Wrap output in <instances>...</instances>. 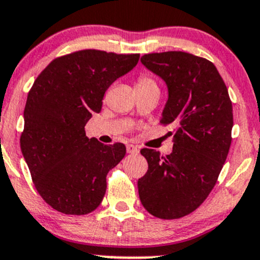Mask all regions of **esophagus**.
Masks as SVG:
<instances>
[{
  "label": "esophagus",
  "instance_id": "1",
  "mask_svg": "<svg viewBox=\"0 0 260 260\" xmlns=\"http://www.w3.org/2000/svg\"><path fill=\"white\" fill-rule=\"evenodd\" d=\"M126 151L129 152V153H138L139 152V147L135 146V145L129 144L126 146Z\"/></svg>",
  "mask_w": 260,
  "mask_h": 260
}]
</instances>
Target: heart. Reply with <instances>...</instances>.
<instances>
[{
	"label": "heart",
	"mask_w": 260,
	"mask_h": 260,
	"mask_svg": "<svg viewBox=\"0 0 260 260\" xmlns=\"http://www.w3.org/2000/svg\"><path fill=\"white\" fill-rule=\"evenodd\" d=\"M150 86H157L155 80L147 77V75H140L138 79V83H136V88H150Z\"/></svg>",
	"instance_id": "obj_1"
}]
</instances>
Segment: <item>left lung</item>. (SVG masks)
<instances>
[{"instance_id": "1", "label": "left lung", "mask_w": 260, "mask_h": 260, "mask_svg": "<svg viewBox=\"0 0 260 260\" xmlns=\"http://www.w3.org/2000/svg\"><path fill=\"white\" fill-rule=\"evenodd\" d=\"M141 63L166 83L161 124L175 129L169 133L174 135L170 155L140 151L149 170L138 181L139 196L152 216L181 218L216 185L232 142V102L217 68L205 58L174 51L145 54Z\"/></svg>"}]
</instances>
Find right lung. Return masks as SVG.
<instances>
[{
  "label": "right lung",
  "mask_w": 260,
  "mask_h": 260,
  "mask_svg": "<svg viewBox=\"0 0 260 260\" xmlns=\"http://www.w3.org/2000/svg\"><path fill=\"white\" fill-rule=\"evenodd\" d=\"M140 54L84 49L55 58L30 88L21 150L42 198L66 214H88L102 203L107 175L124 158L121 142L86 138L84 126L100 113L108 88Z\"/></svg>",
  "instance_id": "add662e5"
}]
</instances>
